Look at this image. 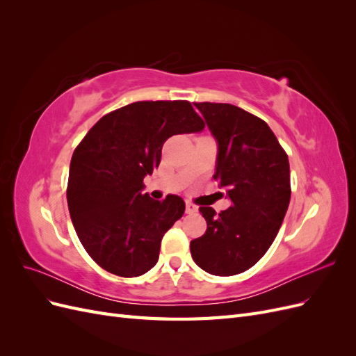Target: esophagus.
Masks as SVG:
<instances>
[{"instance_id": "1", "label": "esophagus", "mask_w": 356, "mask_h": 356, "mask_svg": "<svg viewBox=\"0 0 356 356\" xmlns=\"http://www.w3.org/2000/svg\"><path fill=\"white\" fill-rule=\"evenodd\" d=\"M186 212H187V213H196V212H197V207H196L195 203L187 202V203H186Z\"/></svg>"}]
</instances>
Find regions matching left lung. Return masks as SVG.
<instances>
[{
  "mask_svg": "<svg viewBox=\"0 0 356 356\" xmlns=\"http://www.w3.org/2000/svg\"><path fill=\"white\" fill-rule=\"evenodd\" d=\"M218 141L213 179L232 207H200L207 232L191 241L195 263L215 276L251 268L281 229L291 199L289 161L264 120L232 104L195 102Z\"/></svg>",
  "mask_w": 356,
  "mask_h": 356,
  "instance_id": "8db88e82",
  "label": "left lung"
}]
</instances>
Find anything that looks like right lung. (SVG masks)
Masks as SVG:
<instances>
[{
	"label": "right lung",
	"mask_w": 356,
	"mask_h": 356,
	"mask_svg": "<svg viewBox=\"0 0 356 356\" xmlns=\"http://www.w3.org/2000/svg\"><path fill=\"white\" fill-rule=\"evenodd\" d=\"M203 127L188 101H139L105 114L74 149L68 209L86 252L104 270L136 277L154 267L186 202L143 195L144 177L159 168L168 138Z\"/></svg>",
	"instance_id": "right-lung-1"
}]
</instances>
